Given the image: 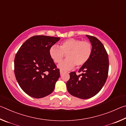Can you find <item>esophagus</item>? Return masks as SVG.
<instances>
[{
	"label": "esophagus",
	"instance_id": "34e87169",
	"mask_svg": "<svg viewBox=\"0 0 126 126\" xmlns=\"http://www.w3.org/2000/svg\"><path fill=\"white\" fill-rule=\"evenodd\" d=\"M60 75H63V72H64V71H63V70H60Z\"/></svg>",
	"mask_w": 126,
	"mask_h": 126
}]
</instances>
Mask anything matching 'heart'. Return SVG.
<instances>
[{
    "label": "heart",
    "mask_w": 126,
    "mask_h": 126,
    "mask_svg": "<svg viewBox=\"0 0 126 126\" xmlns=\"http://www.w3.org/2000/svg\"><path fill=\"white\" fill-rule=\"evenodd\" d=\"M92 52L91 44L87 41H81L74 38L62 41L60 47L52 45L49 54L55 63H60L66 55V59L59 65L63 70H69L76 66L79 67L85 65L91 57Z\"/></svg>",
    "instance_id": "b5f03b06"
}]
</instances>
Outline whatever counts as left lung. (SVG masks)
I'll return each mask as SVG.
<instances>
[{"mask_svg": "<svg viewBox=\"0 0 126 126\" xmlns=\"http://www.w3.org/2000/svg\"><path fill=\"white\" fill-rule=\"evenodd\" d=\"M91 42L92 52L91 57L79 72L70 73L66 83L68 92L76 97L88 99L97 94L106 81L109 69V56L102 43L96 37L86 35Z\"/></svg>", "mask_w": 126, "mask_h": 126, "instance_id": "obj_1", "label": "left lung"}]
</instances>
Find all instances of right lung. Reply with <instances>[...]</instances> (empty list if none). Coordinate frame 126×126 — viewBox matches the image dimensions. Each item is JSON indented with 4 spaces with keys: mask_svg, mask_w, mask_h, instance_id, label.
Wrapping results in <instances>:
<instances>
[{
    "mask_svg": "<svg viewBox=\"0 0 126 126\" xmlns=\"http://www.w3.org/2000/svg\"><path fill=\"white\" fill-rule=\"evenodd\" d=\"M60 39L36 35L24 42L17 52L14 59L15 78L29 96L40 98L54 91L60 74L50 56L49 50Z\"/></svg>",
    "mask_w": 126,
    "mask_h": 126,
    "instance_id": "add662e5",
    "label": "right lung"
}]
</instances>
